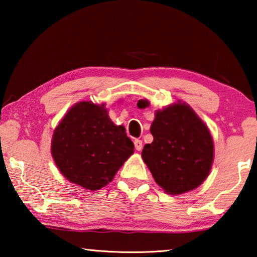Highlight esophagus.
Returning <instances> with one entry per match:
<instances>
[{
    "label": "esophagus",
    "instance_id": "1",
    "mask_svg": "<svg viewBox=\"0 0 257 257\" xmlns=\"http://www.w3.org/2000/svg\"><path fill=\"white\" fill-rule=\"evenodd\" d=\"M134 144H135V149H136L137 151L143 150V142L142 141H139V139H135Z\"/></svg>",
    "mask_w": 257,
    "mask_h": 257
}]
</instances>
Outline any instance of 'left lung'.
I'll return each mask as SVG.
<instances>
[{"label":"left lung","mask_w":257,"mask_h":257,"mask_svg":"<svg viewBox=\"0 0 257 257\" xmlns=\"http://www.w3.org/2000/svg\"><path fill=\"white\" fill-rule=\"evenodd\" d=\"M138 107L150 105L146 99ZM154 141L142 152L161 188L179 195L197 188L206 179L214 159V145L206 124L186 103H175L155 112L151 125Z\"/></svg>","instance_id":"obj_1"}]
</instances>
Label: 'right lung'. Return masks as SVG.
Returning <instances> with one entry per match:
<instances>
[{
	"label": "right lung",
	"instance_id": "1",
	"mask_svg": "<svg viewBox=\"0 0 257 257\" xmlns=\"http://www.w3.org/2000/svg\"><path fill=\"white\" fill-rule=\"evenodd\" d=\"M51 152L67 179L98 190L114 178L134 153L123 125L112 122L104 104L78 102L55 128Z\"/></svg>",
	"mask_w": 257,
	"mask_h": 257
}]
</instances>
